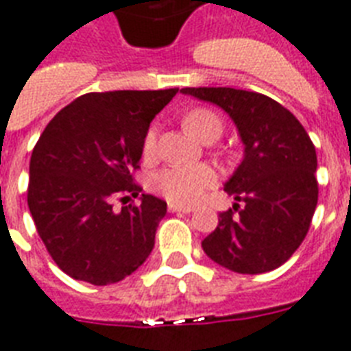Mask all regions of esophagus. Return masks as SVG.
Listing matches in <instances>:
<instances>
[{
    "label": "esophagus",
    "instance_id": "esophagus-1",
    "mask_svg": "<svg viewBox=\"0 0 351 351\" xmlns=\"http://www.w3.org/2000/svg\"><path fill=\"white\" fill-rule=\"evenodd\" d=\"M169 211L173 213H191L193 208H187V206H178V204H169Z\"/></svg>",
    "mask_w": 351,
    "mask_h": 351
}]
</instances>
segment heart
<instances>
[{
  "mask_svg": "<svg viewBox=\"0 0 351 351\" xmlns=\"http://www.w3.org/2000/svg\"><path fill=\"white\" fill-rule=\"evenodd\" d=\"M182 123L187 132L200 141L204 140L208 134H221L223 130V123L217 114L206 110V108L191 110L189 114H186ZM154 151H156V132H154V128H151L143 140V156L151 158ZM217 171L208 164L171 165L154 175L152 189L173 204L193 206L204 197L210 187L217 184Z\"/></svg>",
  "mask_w": 351,
  "mask_h": 351,
  "instance_id": "1",
  "label": "heart"
}]
</instances>
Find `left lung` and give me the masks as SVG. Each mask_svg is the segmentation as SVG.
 <instances>
[{
    "mask_svg": "<svg viewBox=\"0 0 351 351\" xmlns=\"http://www.w3.org/2000/svg\"><path fill=\"white\" fill-rule=\"evenodd\" d=\"M221 106L235 123L245 154L224 191L239 204L219 213L206 256L239 274H263L300 247L317 208V151L291 112L263 93L235 88H184ZM234 210L238 211L235 216Z\"/></svg>",
    "mask_w": 351,
    "mask_h": 351,
    "instance_id": "obj_1",
    "label": "left lung"
}]
</instances>
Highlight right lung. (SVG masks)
I'll return each mask as SVG.
<instances>
[{
	"label": "right lung",
	"instance_id": "add662e5",
	"mask_svg": "<svg viewBox=\"0 0 351 351\" xmlns=\"http://www.w3.org/2000/svg\"><path fill=\"white\" fill-rule=\"evenodd\" d=\"M169 90L86 93L53 117L31 154L27 204L53 261L68 276L110 285L130 276L154 247L165 200L141 193L132 173ZM142 204L113 210V200Z\"/></svg>",
	"mask_w": 351,
	"mask_h": 351
}]
</instances>
